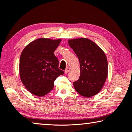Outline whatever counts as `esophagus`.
<instances>
[{
	"label": "esophagus",
	"instance_id": "obj_1",
	"mask_svg": "<svg viewBox=\"0 0 132 132\" xmlns=\"http://www.w3.org/2000/svg\"><path fill=\"white\" fill-rule=\"evenodd\" d=\"M70 68H66V70H64V73H68L70 71Z\"/></svg>",
	"mask_w": 132,
	"mask_h": 132
}]
</instances>
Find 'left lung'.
I'll list each match as a JSON object with an SVG mask.
<instances>
[{"label": "left lung", "mask_w": 132, "mask_h": 132, "mask_svg": "<svg viewBox=\"0 0 132 132\" xmlns=\"http://www.w3.org/2000/svg\"><path fill=\"white\" fill-rule=\"evenodd\" d=\"M68 43L80 63V77L73 82L75 90L86 97L97 95L108 77V64L105 53L99 46L87 38L70 39Z\"/></svg>", "instance_id": "left-lung-1"}]
</instances>
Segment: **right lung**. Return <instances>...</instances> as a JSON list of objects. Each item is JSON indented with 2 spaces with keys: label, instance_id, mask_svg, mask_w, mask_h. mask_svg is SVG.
<instances>
[{
  "label": "right lung",
  "instance_id": "obj_1",
  "mask_svg": "<svg viewBox=\"0 0 132 132\" xmlns=\"http://www.w3.org/2000/svg\"><path fill=\"white\" fill-rule=\"evenodd\" d=\"M61 39L40 38L24 48L19 62L20 80L31 93L45 96L54 87L57 77L64 74L59 69V60L54 52Z\"/></svg>",
  "mask_w": 132,
  "mask_h": 132
}]
</instances>
